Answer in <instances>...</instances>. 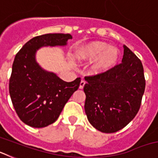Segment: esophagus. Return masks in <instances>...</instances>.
<instances>
[{"instance_id":"obj_1","label":"esophagus","mask_w":158,"mask_h":158,"mask_svg":"<svg viewBox=\"0 0 158 158\" xmlns=\"http://www.w3.org/2000/svg\"><path fill=\"white\" fill-rule=\"evenodd\" d=\"M85 81L84 80H81V81L80 83V86H79V88H80L81 89H82L84 88V86H85Z\"/></svg>"}]
</instances>
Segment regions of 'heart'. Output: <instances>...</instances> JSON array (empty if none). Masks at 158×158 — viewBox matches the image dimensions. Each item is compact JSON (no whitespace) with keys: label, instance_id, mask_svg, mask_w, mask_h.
<instances>
[{"label":"heart","instance_id":"heart-1","mask_svg":"<svg viewBox=\"0 0 158 158\" xmlns=\"http://www.w3.org/2000/svg\"><path fill=\"white\" fill-rule=\"evenodd\" d=\"M119 50L107 43L94 41L82 45L77 50L76 58L81 62L95 61L93 69L96 73H103L116 64L119 58Z\"/></svg>","mask_w":158,"mask_h":158}]
</instances>
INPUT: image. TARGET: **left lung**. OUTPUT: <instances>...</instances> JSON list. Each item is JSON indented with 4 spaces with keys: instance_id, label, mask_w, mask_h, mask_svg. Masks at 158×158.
I'll return each mask as SVG.
<instances>
[{
    "instance_id": "8db88e82",
    "label": "left lung",
    "mask_w": 158,
    "mask_h": 158,
    "mask_svg": "<svg viewBox=\"0 0 158 158\" xmlns=\"http://www.w3.org/2000/svg\"><path fill=\"white\" fill-rule=\"evenodd\" d=\"M123 49L120 64L85 77L87 118L103 133H114L125 127L139 112L144 94L142 62L127 46Z\"/></svg>"
}]
</instances>
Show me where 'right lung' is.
Segmentation results:
<instances>
[{"mask_svg":"<svg viewBox=\"0 0 158 158\" xmlns=\"http://www.w3.org/2000/svg\"><path fill=\"white\" fill-rule=\"evenodd\" d=\"M69 34L36 36L16 54L9 80V94L22 122L35 128L45 127L58 119L64 106L77 90L81 77L66 82L43 70L35 62L36 51L43 46H65Z\"/></svg>","mask_w":158,"mask_h":158,"instance_id":"add662e5","label":"right lung"}]
</instances>
